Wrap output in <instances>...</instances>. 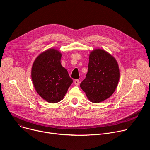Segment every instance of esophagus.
I'll return each instance as SVG.
<instances>
[{
  "label": "esophagus",
  "instance_id": "34e87169",
  "mask_svg": "<svg viewBox=\"0 0 150 150\" xmlns=\"http://www.w3.org/2000/svg\"><path fill=\"white\" fill-rule=\"evenodd\" d=\"M74 83H75V85H78L79 84V81L78 79H75V80L74 81Z\"/></svg>",
  "mask_w": 150,
  "mask_h": 150
}]
</instances>
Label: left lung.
I'll return each instance as SVG.
<instances>
[{
    "label": "left lung",
    "mask_w": 150,
    "mask_h": 150,
    "mask_svg": "<svg viewBox=\"0 0 150 150\" xmlns=\"http://www.w3.org/2000/svg\"><path fill=\"white\" fill-rule=\"evenodd\" d=\"M119 77L116 59L105 51L97 49L90 54L88 72L80 87L91 101L99 103L113 94Z\"/></svg>",
    "instance_id": "1"
}]
</instances>
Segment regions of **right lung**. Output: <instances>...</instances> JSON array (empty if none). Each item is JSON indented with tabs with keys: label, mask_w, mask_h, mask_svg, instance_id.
Returning a JSON list of instances; mask_svg holds the SVG:
<instances>
[{
	"label": "right lung",
	"mask_w": 150,
	"mask_h": 150,
	"mask_svg": "<svg viewBox=\"0 0 150 150\" xmlns=\"http://www.w3.org/2000/svg\"><path fill=\"white\" fill-rule=\"evenodd\" d=\"M61 56L57 50L49 49L36 58L32 67L31 78L36 91L50 103L61 101L73 82L61 65Z\"/></svg>",
	"instance_id": "right-lung-1"
}]
</instances>
